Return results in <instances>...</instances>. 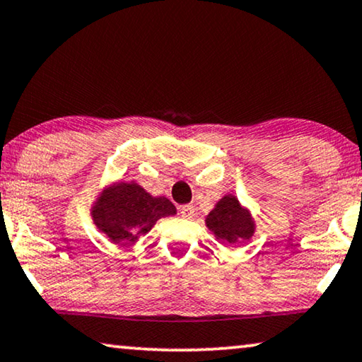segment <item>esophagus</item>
<instances>
[{"label": "esophagus", "mask_w": 362, "mask_h": 362, "mask_svg": "<svg viewBox=\"0 0 362 362\" xmlns=\"http://www.w3.org/2000/svg\"><path fill=\"white\" fill-rule=\"evenodd\" d=\"M180 214L182 218H191L194 215V207L192 205H182V207H180Z\"/></svg>", "instance_id": "1"}]
</instances>
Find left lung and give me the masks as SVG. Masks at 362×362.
Listing matches in <instances>:
<instances>
[{
    "label": "left lung",
    "instance_id": "8db88e82",
    "mask_svg": "<svg viewBox=\"0 0 362 362\" xmlns=\"http://www.w3.org/2000/svg\"><path fill=\"white\" fill-rule=\"evenodd\" d=\"M205 225L220 241L235 244L247 241L255 231V221L251 210L243 207L236 196L228 194L215 204L212 212L205 218Z\"/></svg>",
    "mask_w": 362,
    "mask_h": 362
}]
</instances>
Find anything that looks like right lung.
<instances>
[{"label": "right lung", "instance_id": "right-lung-1", "mask_svg": "<svg viewBox=\"0 0 362 362\" xmlns=\"http://www.w3.org/2000/svg\"><path fill=\"white\" fill-rule=\"evenodd\" d=\"M175 214L170 199L155 197L134 181L107 186L90 209L93 223L115 244L137 243L160 218Z\"/></svg>", "mask_w": 362, "mask_h": 362}]
</instances>
